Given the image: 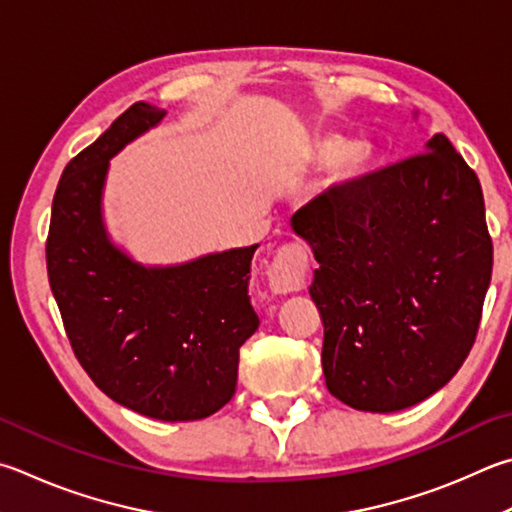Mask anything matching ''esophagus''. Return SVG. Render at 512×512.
<instances>
[{"label":"esophagus","mask_w":512,"mask_h":512,"mask_svg":"<svg viewBox=\"0 0 512 512\" xmlns=\"http://www.w3.org/2000/svg\"><path fill=\"white\" fill-rule=\"evenodd\" d=\"M309 273V255L306 248L297 241L284 244L273 257V264L268 268V286L273 293H295L302 291Z\"/></svg>","instance_id":"1"}]
</instances>
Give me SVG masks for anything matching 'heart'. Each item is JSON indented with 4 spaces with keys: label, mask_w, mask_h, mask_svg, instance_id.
Wrapping results in <instances>:
<instances>
[{
    "label": "heart",
    "mask_w": 512,
    "mask_h": 512,
    "mask_svg": "<svg viewBox=\"0 0 512 512\" xmlns=\"http://www.w3.org/2000/svg\"><path fill=\"white\" fill-rule=\"evenodd\" d=\"M309 161L313 165H333L342 161L340 179H353L369 167V152L353 147L351 141L338 134H322L309 147Z\"/></svg>",
    "instance_id": "1"
}]
</instances>
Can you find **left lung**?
Instances as JSON below:
<instances>
[{"mask_svg": "<svg viewBox=\"0 0 512 512\" xmlns=\"http://www.w3.org/2000/svg\"><path fill=\"white\" fill-rule=\"evenodd\" d=\"M427 152L331 185L291 224L320 264L329 392L360 412H398L457 374L475 345L492 239L475 170L443 134Z\"/></svg>", "mask_w": 512, "mask_h": 512, "instance_id": "left-lung-1", "label": "left lung"}]
</instances>
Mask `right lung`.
<instances>
[{"label":"right lung","instance_id":"right-lung-1","mask_svg":"<svg viewBox=\"0 0 512 512\" xmlns=\"http://www.w3.org/2000/svg\"><path fill=\"white\" fill-rule=\"evenodd\" d=\"M165 111L136 102L64 167L46 237V271L82 369L111 401L159 421H199L237 387L239 347L257 331V246L179 266H141L102 226L109 159Z\"/></svg>","mask_w":512,"mask_h":512}]
</instances>
